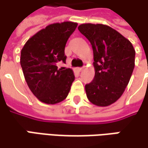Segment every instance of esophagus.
Returning <instances> with one entry per match:
<instances>
[{
	"mask_svg": "<svg viewBox=\"0 0 148 148\" xmlns=\"http://www.w3.org/2000/svg\"><path fill=\"white\" fill-rule=\"evenodd\" d=\"M77 70H78V72H81L83 70V68H78Z\"/></svg>",
	"mask_w": 148,
	"mask_h": 148,
	"instance_id": "1",
	"label": "esophagus"
}]
</instances>
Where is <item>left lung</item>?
Wrapping results in <instances>:
<instances>
[{"instance_id":"1","label":"left lung","mask_w":148,"mask_h":148,"mask_svg":"<svg viewBox=\"0 0 148 148\" xmlns=\"http://www.w3.org/2000/svg\"><path fill=\"white\" fill-rule=\"evenodd\" d=\"M78 29L90 42L95 77L86 85L89 101L107 107L124 93L135 67V49L130 41L104 24L84 23Z\"/></svg>"}]
</instances>
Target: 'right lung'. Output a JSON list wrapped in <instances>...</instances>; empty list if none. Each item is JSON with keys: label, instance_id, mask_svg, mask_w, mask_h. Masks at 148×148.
Here are the masks:
<instances>
[{"label": "right lung", "instance_id": "obj_1", "mask_svg": "<svg viewBox=\"0 0 148 148\" xmlns=\"http://www.w3.org/2000/svg\"><path fill=\"white\" fill-rule=\"evenodd\" d=\"M78 23H52L33 35L21 51L20 64L28 86L42 102L56 104L63 101L74 80L71 69L61 68L65 63L66 43Z\"/></svg>", "mask_w": 148, "mask_h": 148}]
</instances>
